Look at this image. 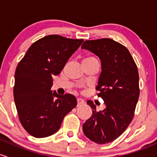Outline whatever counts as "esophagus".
I'll return each mask as SVG.
<instances>
[{"label":"esophagus","mask_w":157,"mask_h":157,"mask_svg":"<svg viewBox=\"0 0 157 157\" xmlns=\"http://www.w3.org/2000/svg\"><path fill=\"white\" fill-rule=\"evenodd\" d=\"M77 103H78V106L85 104V101H84V100H82V98H78V99H77Z\"/></svg>","instance_id":"esophagus-1"}]
</instances>
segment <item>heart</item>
I'll list each match as a JSON object with an SVG mask.
<instances>
[{"label": "heart", "mask_w": 157, "mask_h": 157, "mask_svg": "<svg viewBox=\"0 0 157 157\" xmlns=\"http://www.w3.org/2000/svg\"><path fill=\"white\" fill-rule=\"evenodd\" d=\"M93 60H98V59H97L94 56H88L83 59V62H86V61H93Z\"/></svg>", "instance_id": "1"}]
</instances>
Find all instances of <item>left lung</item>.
I'll return each mask as SVG.
<instances>
[{"mask_svg": "<svg viewBox=\"0 0 157 157\" xmlns=\"http://www.w3.org/2000/svg\"><path fill=\"white\" fill-rule=\"evenodd\" d=\"M101 59L102 71L96 90L106 107L98 111L88 101L92 116L83 124V132L90 140L100 144L119 138L135 116L140 88L138 67L128 50L110 38L87 40L82 45Z\"/></svg>", "mask_w": 157, "mask_h": 157, "instance_id": "1", "label": "left lung"}]
</instances>
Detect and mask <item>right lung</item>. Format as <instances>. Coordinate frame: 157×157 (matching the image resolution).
Here are the masks:
<instances>
[{"instance_id": "1", "label": "right lung", "mask_w": 157, "mask_h": 157, "mask_svg": "<svg viewBox=\"0 0 157 157\" xmlns=\"http://www.w3.org/2000/svg\"><path fill=\"white\" fill-rule=\"evenodd\" d=\"M83 39L50 35L34 42L15 72L13 97L22 127L35 138L56 133L63 119L77 105L74 95L51 90L53 76L60 73ZM54 97L57 98L55 99Z\"/></svg>"}]
</instances>
